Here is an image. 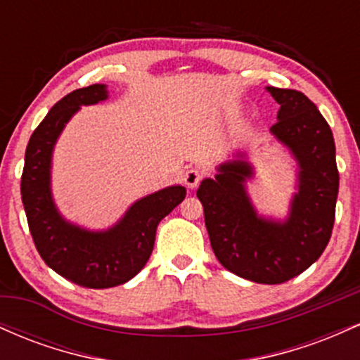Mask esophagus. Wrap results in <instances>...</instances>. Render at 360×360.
<instances>
[{
    "label": "esophagus",
    "instance_id": "esophagus-1",
    "mask_svg": "<svg viewBox=\"0 0 360 360\" xmlns=\"http://www.w3.org/2000/svg\"><path fill=\"white\" fill-rule=\"evenodd\" d=\"M201 172L198 171V169H188L184 174V184L188 186V188H196L198 184H200L201 181Z\"/></svg>",
    "mask_w": 360,
    "mask_h": 360
}]
</instances>
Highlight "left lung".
<instances>
[{
	"label": "left lung",
	"mask_w": 360,
	"mask_h": 360,
	"mask_svg": "<svg viewBox=\"0 0 360 360\" xmlns=\"http://www.w3.org/2000/svg\"><path fill=\"white\" fill-rule=\"evenodd\" d=\"M279 103L276 139L300 166L298 193L284 221L260 218L245 193L252 167L245 160L221 164L205 179L198 198L212 249L225 269L260 284H281L307 271L332 237L338 194L335 142L315 103L301 91L267 88Z\"/></svg>",
	"instance_id": "8db88e82"
}]
</instances>
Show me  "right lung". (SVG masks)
Returning a JSON list of instances; mask_svg holds the SVG:
<instances>
[{"instance_id":"obj_1","label":"right lung","mask_w":360,"mask_h":360,"mask_svg":"<svg viewBox=\"0 0 360 360\" xmlns=\"http://www.w3.org/2000/svg\"><path fill=\"white\" fill-rule=\"evenodd\" d=\"M106 98L105 84H91L72 91L52 106L27 146L20 188L40 257L62 278L91 289L118 286L140 272L154 249L159 221L186 196L183 186L148 194L106 232H88L60 217L51 194L53 143L81 105H94Z\"/></svg>"}]
</instances>
